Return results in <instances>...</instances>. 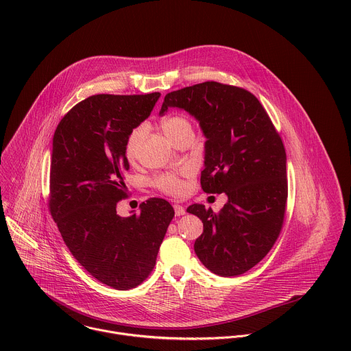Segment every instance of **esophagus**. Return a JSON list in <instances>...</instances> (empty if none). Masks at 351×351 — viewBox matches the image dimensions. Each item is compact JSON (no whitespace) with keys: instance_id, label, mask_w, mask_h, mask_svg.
<instances>
[{"instance_id":"esophagus-1","label":"esophagus","mask_w":351,"mask_h":351,"mask_svg":"<svg viewBox=\"0 0 351 351\" xmlns=\"http://www.w3.org/2000/svg\"><path fill=\"white\" fill-rule=\"evenodd\" d=\"M174 212H176V216H182V215L186 213V209H185L182 205L176 204V205H174Z\"/></svg>"}]
</instances>
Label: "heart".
I'll return each instance as SVG.
<instances>
[{
	"mask_svg": "<svg viewBox=\"0 0 351 351\" xmlns=\"http://www.w3.org/2000/svg\"><path fill=\"white\" fill-rule=\"evenodd\" d=\"M160 130L170 139V142H174L177 138L185 134H193V125L191 120L184 114H169L163 117L160 120ZM145 134L146 128L143 125H139L135 127L127 136L124 151L128 159H134L136 156ZM186 174V170L181 173H162L154 178V185L167 195L181 196L185 192V182L182 177Z\"/></svg>",
	"mask_w": 351,
	"mask_h": 351,
	"instance_id": "obj_1",
	"label": "heart"
}]
</instances>
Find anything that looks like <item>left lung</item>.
Wrapping results in <instances>:
<instances>
[{"label":"left lung","mask_w":351,"mask_h":351,"mask_svg":"<svg viewBox=\"0 0 351 351\" xmlns=\"http://www.w3.org/2000/svg\"><path fill=\"white\" fill-rule=\"evenodd\" d=\"M171 106L195 116L206 138L202 191L228 197L219 212L188 206L204 226L195 251L217 276L243 274L271 250L282 230L288 180L281 136L243 88L206 81L167 93L159 114Z\"/></svg>","instance_id":"left-lung-1"}]
</instances>
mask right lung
Wrapping results in <instances>:
<instances>
[{
    "label": "right lung",
    "instance_id": "add662e5",
    "mask_svg": "<svg viewBox=\"0 0 351 351\" xmlns=\"http://www.w3.org/2000/svg\"><path fill=\"white\" fill-rule=\"evenodd\" d=\"M159 97L158 92L90 96L63 116L52 139L51 216L81 266L120 291L149 277L174 217L169 201L158 197L142 202L141 213L121 217L116 212L127 196V136Z\"/></svg>",
    "mask_w": 351,
    "mask_h": 351
}]
</instances>
